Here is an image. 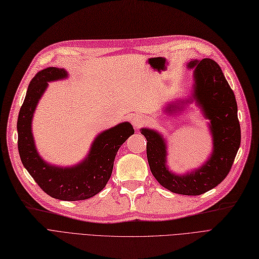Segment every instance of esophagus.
<instances>
[{
	"instance_id": "obj_1",
	"label": "esophagus",
	"mask_w": 259,
	"mask_h": 259,
	"mask_svg": "<svg viewBox=\"0 0 259 259\" xmlns=\"http://www.w3.org/2000/svg\"><path fill=\"white\" fill-rule=\"evenodd\" d=\"M145 123H146V118L144 117V115H141V114H137V115H135V117L132 119V124L136 128H139L141 125H144Z\"/></svg>"
}]
</instances>
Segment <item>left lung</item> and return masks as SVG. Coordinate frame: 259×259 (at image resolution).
I'll return each instance as SVG.
<instances>
[{
  "instance_id": "obj_1",
  "label": "left lung",
  "mask_w": 259,
  "mask_h": 259,
  "mask_svg": "<svg viewBox=\"0 0 259 259\" xmlns=\"http://www.w3.org/2000/svg\"><path fill=\"white\" fill-rule=\"evenodd\" d=\"M194 68L193 96L211 121L213 153L209 160L194 172L177 176L166 167V145L162 136L152 130L142 128L147 139V157L151 172L160 185L172 193L197 196L218 186L229 174L241 142L238 107L221 67L211 59L194 60L187 64ZM171 107L167 110L170 112Z\"/></svg>"
}]
</instances>
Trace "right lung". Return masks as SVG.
Wrapping results in <instances>:
<instances>
[{
  "mask_svg": "<svg viewBox=\"0 0 259 259\" xmlns=\"http://www.w3.org/2000/svg\"><path fill=\"white\" fill-rule=\"evenodd\" d=\"M66 76L63 68L47 67L31 80L18 115V151L23 166L45 193L57 199L76 201L93 197L106 186L118 150L133 135L134 128L132 124L124 122L103 132L94 140L89 156L75 167L63 169L45 163L36 152L32 136L33 112L48 81Z\"/></svg>",
  "mask_w": 259,
  "mask_h": 259,
  "instance_id": "obj_1",
  "label": "right lung"
}]
</instances>
